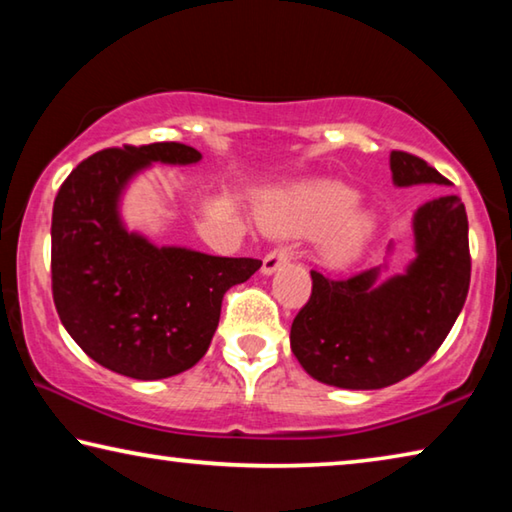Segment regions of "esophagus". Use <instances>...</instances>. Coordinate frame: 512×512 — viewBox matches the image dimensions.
Segmentation results:
<instances>
[{
  "label": "esophagus",
  "instance_id": "34e87169",
  "mask_svg": "<svg viewBox=\"0 0 512 512\" xmlns=\"http://www.w3.org/2000/svg\"><path fill=\"white\" fill-rule=\"evenodd\" d=\"M291 262V250L289 248H275V250H271V253H268L266 257H264V264H262V273L264 275H273L277 268H282V266H287Z\"/></svg>",
  "mask_w": 512,
  "mask_h": 512
}]
</instances>
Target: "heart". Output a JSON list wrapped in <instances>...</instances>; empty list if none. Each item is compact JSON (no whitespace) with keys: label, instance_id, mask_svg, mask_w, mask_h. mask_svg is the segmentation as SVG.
I'll list each match as a JSON object with an SVG mask.
<instances>
[{"label":"heart","instance_id":"heart-1","mask_svg":"<svg viewBox=\"0 0 512 512\" xmlns=\"http://www.w3.org/2000/svg\"><path fill=\"white\" fill-rule=\"evenodd\" d=\"M357 201V192L339 180H311L300 183L287 192L275 194L264 205L262 221L268 230L282 235H305L331 223L336 215L340 219L332 224L323 239V253L334 264L352 259L366 246L375 219L366 210L349 207Z\"/></svg>","mask_w":512,"mask_h":512}]
</instances>
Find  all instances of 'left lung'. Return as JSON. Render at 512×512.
Here are the masks:
<instances>
[{
  "label": "left lung",
  "mask_w": 512,
  "mask_h": 512,
  "mask_svg": "<svg viewBox=\"0 0 512 512\" xmlns=\"http://www.w3.org/2000/svg\"><path fill=\"white\" fill-rule=\"evenodd\" d=\"M393 183L449 185L418 155L391 153ZM415 259L402 275L384 266L332 280L311 271V298L291 325V350L311 377L350 391L397 384L447 339L470 289L467 214L458 196H438L413 214ZM391 250V248H388Z\"/></svg>",
  "instance_id": "8db88e82"
}]
</instances>
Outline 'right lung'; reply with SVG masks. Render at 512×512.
Returning <instances> with one entry per match:
<instances>
[{"mask_svg":"<svg viewBox=\"0 0 512 512\" xmlns=\"http://www.w3.org/2000/svg\"><path fill=\"white\" fill-rule=\"evenodd\" d=\"M187 144L155 142L90 155L58 189L51 291L60 323L103 368L151 381L185 372L210 348L223 293L262 262L155 246L121 221V196L153 162L196 164Z\"/></svg>","mask_w":512,"mask_h":512,"instance_id":"obj_1","label":"right lung"}]
</instances>
